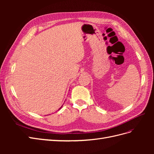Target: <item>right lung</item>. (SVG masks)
I'll list each match as a JSON object with an SVG mask.
<instances>
[{
	"label": "right lung",
	"mask_w": 154,
	"mask_h": 154,
	"mask_svg": "<svg viewBox=\"0 0 154 154\" xmlns=\"http://www.w3.org/2000/svg\"><path fill=\"white\" fill-rule=\"evenodd\" d=\"M62 108V107H60V109H61Z\"/></svg>",
	"instance_id": "right-lung-1"
}]
</instances>
